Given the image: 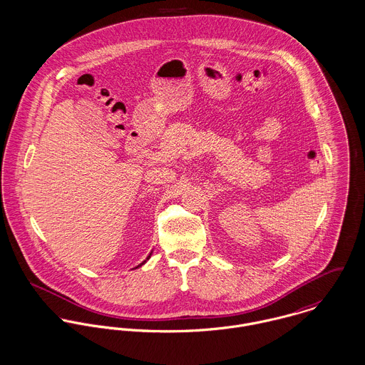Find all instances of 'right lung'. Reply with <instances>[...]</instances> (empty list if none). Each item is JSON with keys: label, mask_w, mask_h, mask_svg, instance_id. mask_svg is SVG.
<instances>
[{"label": "right lung", "mask_w": 365, "mask_h": 365, "mask_svg": "<svg viewBox=\"0 0 365 365\" xmlns=\"http://www.w3.org/2000/svg\"><path fill=\"white\" fill-rule=\"evenodd\" d=\"M149 257H150V255H149ZM149 257H148V259H149ZM145 262H146V261H143V262H142V264H140V265H138V266H142V265H143V264H145ZM138 266H136V267H138Z\"/></svg>", "instance_id": "add662e5"}]
</instances>
